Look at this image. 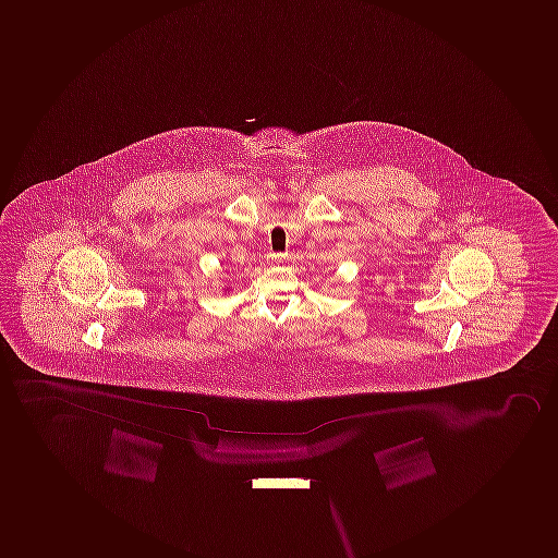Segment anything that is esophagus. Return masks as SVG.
<instances>
[{
  "instance_id": "obj_1",
  "label": "esophagus",
  "mask_w": 558,
  "mask_h": 558,
  "mask_svg": "<svg viewBox=\"0 0 558 558\" xmlns=\"http://www.w3.org/2000/svg\"><path fill=\"white\" fill-rule=\"evenodd\" d=\"M286 259V255L283 254H269V260L271 264H281Z\"/></svg>"
}]
</instances>
